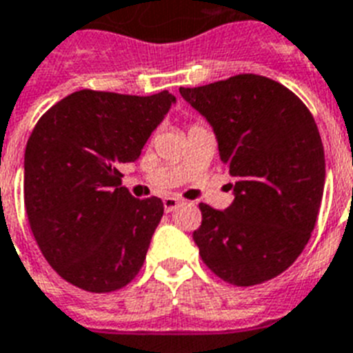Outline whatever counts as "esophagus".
<instances>
[{"mask_svg":"<svg viewBox=\"0 0 353 353\" xmlns=\"http://www.w3.org/2000/svg\"><path fill=\"white\" fill-rule=\"evenodd\" d=\"M162 202H164L165 212H171V211H174V209L179 208L180 203H182V200H180V198H174V196H165Z\"/></svg>","mask_w":353,"mask_h":353,"instance_id":"esophagus-1","label":"esophagus"}]
</instances>
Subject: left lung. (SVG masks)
<instances>
[{
  "instance_id": "1",
  "label": "left lung",
  "mask_w": 353,
  "mask_h": 353,
  "mask_svg": "<svg viewBox=\"0 0 353 353\" xmlns=\"http://www.w3.org/2000/svg\"><path fill=\"white\" fill-rule=\"evenodd\" d=\"M214 131L234 200L200 203L193 232L203 263L227 283H263L296 261L316 225L325 151L316 121L283 84L254 74L180 88Z\"/></svg>"
}]
</instances>
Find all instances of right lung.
Instances as JSON below:
<instances>
[{
  "label": "right lung",
  "instance_id": "obj_1",
  "mask_svg": "<svg viewBox=\"0 0 353 353\" xmlns=\"http://www.w3.org/2000/svg\"><path fill=\"white\" fill-rule=\"evenodd\" d=\"M176 103L81 90L39 119L25 150V209L52 269L88 292H112L141 270L164 214L157 196H131L121 165L137 162Z\"/></svg>",
  "mask_w": 353,
  "mask_h": 353
}]
</instances>
